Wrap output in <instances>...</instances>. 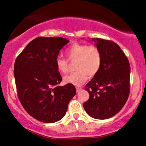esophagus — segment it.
Masks as SVG:
<instances>
[{"instance_id":"esophagus-1","label":"esophagus","mask_w":146,"mask_h":146,"mask_svg":"<svg viewBox=\"0 0 146 146\" xmlns=\"http://www.w3.org/2000/svg\"><path fill=\"white\" fill-rule=\"evenodd\" d=\"M82 89V87H76V90H77V92H79L80 90H81Z\"/></svg>"}]
</instances>
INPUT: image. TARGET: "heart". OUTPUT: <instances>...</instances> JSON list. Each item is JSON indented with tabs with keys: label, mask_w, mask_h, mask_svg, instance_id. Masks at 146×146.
Masks as SVG:
<instances>
[{
	"label": "heart",
	"mask_w": 146,
	"mask_h": 146,
	"mask_svg": "<svg viewBox=\"0 0 146 146\" xmlns=\"http://www.w3.org/2000/svg\"><path fill=\"white\" fill-rule=\"evenodd\" d=\"M70 62H75L74 68L76 71L64 78V82L75 86H80L88 78L95 76L102 66V54L100 48L95 44L74 43L65 51ZM67 60L61 57L56 59L57 70L61 73H66L69 68Z\"/></svg>",
	"instance_id": "b5f03b06"
}]
</instances>
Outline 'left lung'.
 I'll return each instance as SVG.
<instances>
[{
  "label": "left lung",
  "instance_id": "left-lung-1",
  "mask_svg": "<svg viewBox=\"0 0 146 146\" xmlns=\"http://www.w3.org/2000/svg\"><path fill=\"white\" fill-rule=\"evenodd\" d=\"M102 54L100 71L85 86L89 99L84 103L88 115L106 119L120 111L130 94V63L118 44L101 38L93 39Z\"/></svg>",
  "mask_w": 146,
  "mask_h": 146
}]
</instances>
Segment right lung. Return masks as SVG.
I'll use <instances>...</instances> for the list:
<instances>
[{"mask_svg":"<svg viewBox=\"0 0 146 146\" xmlns=\"http://www.w3.org/2000/svg\"><path fill=\"white\" fill-rule=\"evenodd\" d=\"M68 42L60 37H38L15 61L18 99L25 110L40 121L54 123L61 119L76 93L71 84L58 86L62 78L56 68V59Z\"/></svg>","mask_w":146,"mask_h":146,"instance_id":"add662e5","label":"right lung"}]
</instances>
